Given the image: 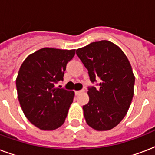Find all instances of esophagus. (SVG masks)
<instances>
[{
	"label": "esophagus",
	"instance_id": "1",
	"mask_svg": "<svg viewBox=\"0 0 155 155\" xmlns=\"http://www.w3.org/2000/svg\"><path fill=\"white\" fill-rule=\"evenodd\" d=\"M82 92H83V90H80V91H75V95H78V94H80V93H81Z\"/></svg>",
	"mask_w": 155,
	"mask_h": 155
}]
</instances>
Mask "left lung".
I'll return each instance as SVG.
<instances>
[{"label": "left lung", "mask_w": 155, "mask_h": 155, "mask_svg": "<svg viewBox=\"0 0 155 155\" xmlns=\"http://www.w3.org/2000/svg\"><path fill=\"white\" fill-rule=\"evenodd\" d=\"M76 54L88 71L89 102L83 106L86 122L98 131L109 130L119 124L129 110L134 97L135 77L124 52L106 40L76 50Z\"/></svg>", "instance_id": "1"}]
</instances>
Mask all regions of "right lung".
Instances as JSON below:
<instances>
[{"label": "right lung", "mask_w": 155, "mask_h": 155, "mask_svg": "<svg viewBox=\"0 0 155 155\" xmlns=\"http://www.w3.org/2000/svg\"><path fill=\"white\" fill-rule=\"evenodd\" d=\"M75 54V50L45 47L21 66L16 80L18 101L26 118L40 130H56L65 121L75 93L55 87V84L63 80Z\"/></svg>", "instance_id": "1"}]
</instances>
